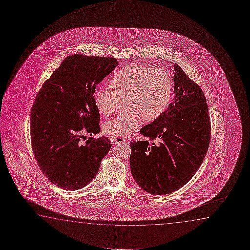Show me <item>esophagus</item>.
Segmentation results:
<instances>
[{"label": "esophagus", "mask_w": 250, "mask_h": 250, "mask_svg": "<svg viewBox=\"0 0 250 250\" xmlns=\"http://www.w3.org/2000/svg\"><path fill=\"white\" fill-rule=\"evenodd\" d=\"M110 138L115 144H121V143H125V138L121 137H114V136H113V137H110Z\"/></svg>", "instance_id": "1"}]
</instances>
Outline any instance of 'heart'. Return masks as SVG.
Segmentation results:
<instances>
[{
	"label": "heart",
	"instance_id": "1",
	"mask_svg": "<svg viewBox=\"0 0 250 250\" xmlns=\"http://www.w3.org/2000/svg\"><path fill=\"white\" fill-rule=\"evenodd\" d=\"M111 87H103L94 94L96 108L104 116L116 111L120 99L127 97V113H120L105 123L110 135L127 136L137 130L143 120L152 121L167 109L171 96V77L161 67L129 65L113 76Z\"/></svg>",
	"mask_w": 250,
	"mask_h": 250
}]
</instances>
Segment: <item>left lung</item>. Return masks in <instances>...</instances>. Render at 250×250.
Listing matches in <instances>:
<instances>
[{"label": "left lung", "mask_w": 250, "mask_h": 250, "mask_svg": "<svg viewBox=\"0 0 250 250\" xmlns=\"http://www.w3.org/2000/svg\"><path fill=\"white\" fill-rule=\"evenodd\" d=\"M174 70V102L140 130L150 143H130L131 174L151 195H167L186 185L201 167L210 143L204 93L176 63Z\"/></svg>", "instance_id": "1"}]
</instances>
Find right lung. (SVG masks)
<instances>
[{
    "instance_id": "obj_1",
    "label": "right lung",
    "mask_w": 250,
    "mask_h": 250,
    "mask_svg": "<svg viewBox=\"0 0 250 250\" xmlns=\"http://www.w3.org/2000/svg\"><path fill=\"white\" fill-rule=\"evenodd\" d=\"M116 59L69 55L45 81L31 111L35 159L52 184L66 190L85 187L111 148L106 137L81 142L83 131L100 132L94 93L116 67Z\"/></svg>"
}]
</instances>
